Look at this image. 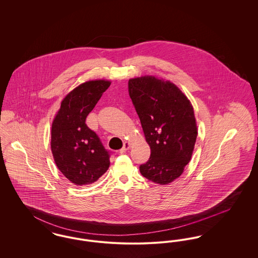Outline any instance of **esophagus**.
Here are the masks:
<instances>
[{"label":"esophagus","mask_w":258,"mask_h":258,"mask_svg":"<svg viewBox=\"0 0 258 258\" xmlns=\"http://www.w3.org/2000/svg\"><path fill=\"white\" fill-rule=\"evenodd\" d=\"M130 147H131V144H130L128 142H124V143H123V148L120 150V153L123 154L124 152H126V151L130 149Z\"/></svg>","instance_id":"1"}]
</instances>
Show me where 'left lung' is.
Instances as JSON below:
<instances>
[{
    "instance_id": "8db88e82",
    "label": "left lung",
    "mask_w": 258,
    "mask_h": 258,
    "mask_svg": "<svg viewBox=\"0 0 258 258\" xmlns=\"http://www.w3.org/2000/svg\"><path fill=\"white\" fill-rule=\"evenodd\" d=\"M128 94L151 148L140 173L154 183L169 184L182 175L194 152L197 126L192 105L178 87L155 76L130 79Z\"/></svg>"
}]
</instances>
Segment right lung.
I'll return each instance as SVG.
<instances>
[{
    "label": "right lung",
    "mask_w": 258,
    "mask_h": 258,
    "mask_svg": "<svg viewBox=\"0 0 258 258\" xmlns=\"http://www.w3.org/2000/svg\"><path fill=\"white\" fill-rule=\"evenodd\" d=\"M92 80L74 89L62 99L51 128V151L59 170L77 185L96 182L110 165V152L88 127L86 118L110 86Z\"/></svg>",
    "instance_id": "right-lung-1"
}]
</instances>
